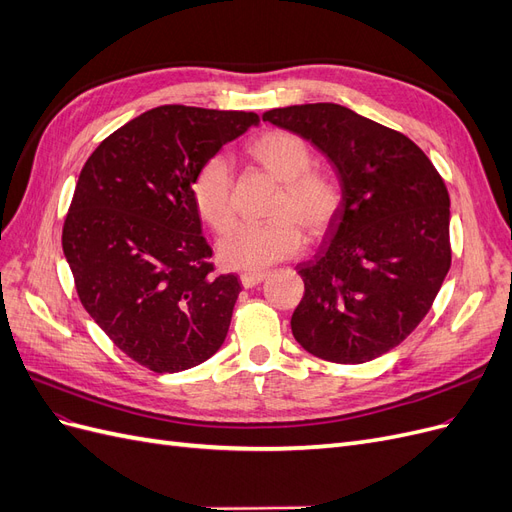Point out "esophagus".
I'll use <instances>...</instances> for the list:
<instances>
[{
    "label": "esophagus",
    "mask_w": 512,
    "mask_h": 512,
    "mask_svg": "<svg viewBox=\"0 0 512 512\" xmlns=\"http://www.w3.org/2000/svg\"><path fill=\"white\" fill-rule=\"evenodd\" d=\"M241 286L243 288H254V286H258L260 282H265L267 280V273H262V271H258V273H243L241 277Z\"/></svg>",
    "instance_id": "esophagus-1"
}]
</instances>
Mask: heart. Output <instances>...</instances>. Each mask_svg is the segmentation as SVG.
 Wrapping results in <instances>:
<instances>
[{
  "instance_id": "obj_1",
  "label": "heart",
  "mask_w": 512,
  "mask_h": 512,
  "mask_svg": "<svg viewBox=\"0 0 512 512\" xmlns=\"http://www.w3.org/2000/svg\"><path fill=\"white\" fill-rule=\"evenodd\" d=\"M247 153L282 185L267 224H237L218 243V258L228 269L258 271L286 260L309 239H320L335 224L344 205L342 181L331 170L312 168L314 153L299 134L271 130L247 145ZM192 200L203 222L215 232L235 220V185L230 162L213 156L192 179Z\"/></svg>"
}]
</instances>
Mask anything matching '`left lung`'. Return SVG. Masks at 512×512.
Segmentation results:
<instances>
[{
	"instance_id": "8db88e82",
	"label": "left lung",
	"mask_w": 512,
	"mask_h": 512,
	"mask_svg": "<svg viewBox=\"0 0 512 512\" xmlns=\"http://www.w3.org/2000/svg\"><path fill=\"white\" fill-rule=\"evenodd\" d=\"M333 164L344 205L314 260L297 265L305 294L297 342L331 363H367L418 327L451 269V198L406 134L346 106L318 102L262 115Z\"/></svg>"
}]
</instances>
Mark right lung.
Wrapping results in <instances>:
<instances>
[{"instance_id":"1","label":"right lung","mask_w":512,"mask_h":512,"mask_svg":"<svg viewBox=\"0 0 512 512\" xmlns=\"http://www.w3.org/2000/svg\"><path fill=\"white\" fill-rule=\"evenodd\" d=\"M256 113L166 104L104 138L64 222V256L87 314L156 374L196 367L224 344L241 284L215 275L192 179Z\"/></svg>"}]
</instances>
